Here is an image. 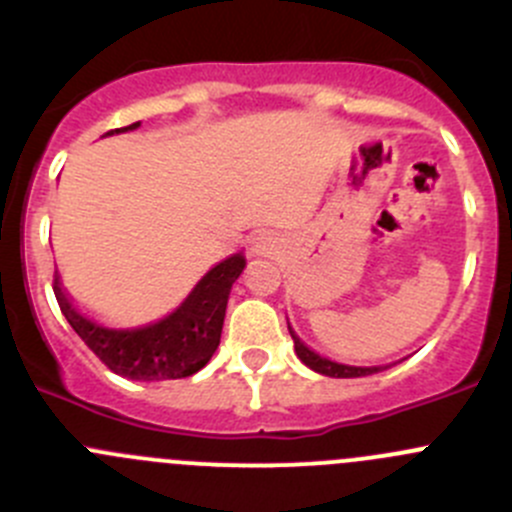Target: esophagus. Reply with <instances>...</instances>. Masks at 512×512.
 Returning <instances> with one entry per match:
<instances>
[{
	"instance_id": "esophagus-1",
	"label": "esophagus",
	"mask_w": 512,
	"mask_h": 512,
	"mask_svg": "<svg viewBox=\"0 0 512 512\" xmlns=\"http://www.w3.org/2000/svg\"><path fill=\"white\" fill-rule=\"evenodd\" d=\"M265 245H267V242H265V240H260V242H257L255 247H260V250H265Z\"/></svg>"
}]
</instances>
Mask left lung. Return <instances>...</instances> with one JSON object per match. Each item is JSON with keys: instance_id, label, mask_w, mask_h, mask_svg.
Segmentation results:
<instances>
[{"instance_id": "8db88e82", "label": "left lung", "mask_w": 512, "mask_h": 512, "mask_svg": "<svg viewBox=\"0 0 512 512\" xmlns=\"http://www.w3.org/2000/svg\"><path fill=\"white\" fill-rule=\"evenodd\" d=\"M289 334H292V339H294V352H297L299 359H302V364H307L309 369L317 371V374L334 376V379H356V376H369V374H376V371L384 369V366H349V364H337V361L327 359V356H319L317 352H312V349H309L307 344L299 342V337L292 332V327H289Z\"/></svg>"}]
</instances>
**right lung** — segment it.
<instances>
[{
    "label": "right lung",
    "instance_id": "obj_1",
    "mask_svg": "<svg viewBox=\"0 0 512 512\" xmlns=\"http://www.w3.org/2000/svg\"><path fill=\"white\" fill-rule=\"evenodd\" d=\"M138 126L141 123H131L126 128L108 131L106 136L133 131ZM242 270V252L227 257L195 285L173 314L138 329H108L84 317L61 289L59 275L54 277V294L66 322L113 374L133 381L183 379L203 369L218 349L227 297Z\"/></svg>",
    "mask_w": 512,
    "mask_h": 512
}]
</instances>
